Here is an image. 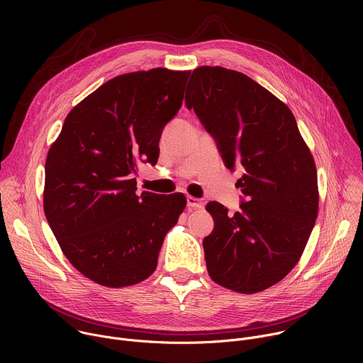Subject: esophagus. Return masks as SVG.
I'll use <instances>...</instances> for the list:
<instances>
[{"label":"esophagus","mask_w":363,"mask_h":363,"mask_svg":"<svg viewBox=\"0 0 363 363\" xmlns=\"http://www.w3.org/2000/svg\"><path fill=\"white\" fill-rule=\"evenodd\" d=\"M186 205L189 206V208H195V210H199V208H202V206H203V202H202L201 199L195 198V196H191V195H188V196H186Z\"/></svg>","instance_id":"1"}]
</instances>
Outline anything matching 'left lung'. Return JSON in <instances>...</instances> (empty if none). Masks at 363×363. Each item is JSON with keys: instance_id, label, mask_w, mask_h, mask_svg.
Segmentation results:
<instances>
[{"instance_id": "8db88e82", "label": "left lung", "mask_w": 363, "mask_h": 363, "mask_svg": "<svg viewBox=\"0 0 363 363\" xmlns=\"http://www.w3.org/2000/svg\"><path fill=\"white\" fill-rule=\"evenodd\" d=\"M185 105L242 169L240 211L206 203L213 233L202 241L210 277L238 293H258L297 264L319 208L318 172L291 111L248 76L224 67L192 72Z\"/></svg>"}]
</instances>
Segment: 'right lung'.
Here are the masks:
<instances>
[{
	"mask_svg": "<svg viewBox=\"0 0 363 363\" xmlns=\"http://www.w3.org/2000/svg\"><path fill=\"white\" fill-rule=\"evenodd\" d=\"M191 72L118 76L67 115L45 161L44 214L67 260L87 279L125 287L147 279L184 194L136 195V167L155 165Z\"/></svg>",
	"mask_w": 363,
	"mask_h": 363,
	"instance_id": "add662e5",
	"label": "right lung"
}]
</instances>
